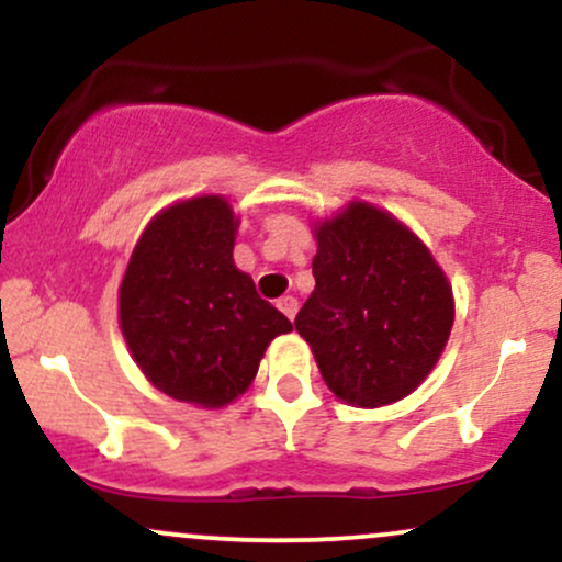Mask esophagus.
<instances>
[{"instance_id":"obj_1","label":"esophagus","mask_w":562,"mask_h":562,"mask_svg":"<svg viewBox=\"0 0 562 562\" xmlns=\"http://www.w3.org/2000/svg\"><path fill=\"white\" fill-rule=\"evenodd\" d=\"M277 308H280L288 319H295V314H299V301H295L293 295H282V299L277 301Z\"/></svg>"}]
</instances>
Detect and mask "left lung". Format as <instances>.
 Here are the masks:
<instances>
[{
  "label": "left lung",
  "instance_id": "1",
  "mask_svg": "<svg viewBox=\"0 0 562 562\" xmlns=\"http://www.w3.org/2000/svg\"><path fill=\"white\" fill-rule=\"evenodd\" d=\"M317 288L295 330L335 396L385 406L409 396L447 346L454 299L430 250L398 218L348 203L317 229Z\"/></svg>",
  "mask_w": 562,
  "mask_h": 562
}]
</instances>
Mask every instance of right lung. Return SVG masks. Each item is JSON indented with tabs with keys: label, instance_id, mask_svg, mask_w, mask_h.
Segmentation results:
<instances>
[{
	"label": "right lung",
	"instance_id": "obj_1",
	"mask_svg": "<svg viewBox=\"0 0 562 562\" xmlns=\"http://www.w3.org/2000/svg\"><path fill=\"white\" fill-rule=\"evenodd\" d=\"M237 224L222 195L182 200L147 224L128 259L121 333L145 378L177 402H235L267 346L293 330L232 261Z\"/></svg>",
	"mask_w": 562,
	"mask_h": 562
}]
</instances>
